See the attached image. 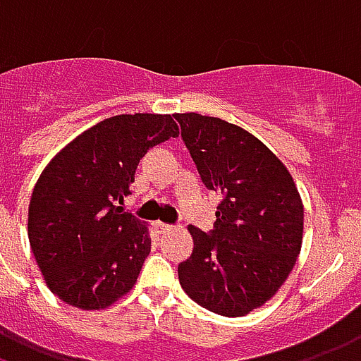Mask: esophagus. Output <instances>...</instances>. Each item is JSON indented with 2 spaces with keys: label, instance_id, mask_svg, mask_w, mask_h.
<instances>
[{
  "label": "esophagus",
  "instance_id": "1",
  "mask_svg": "<svg viewBox=\"0 0 361 361\" xmlns=\"http://www.w3.org/2000/svg\"><path fill=\"white\" fill-rule=\"evenodd\" d=\"M157 229H159V233H168V231H172L173 226L164 224V221H157Z\"/></svg>",
  "mask_w": 361,
  "mask_h": 361
}]
</instances>
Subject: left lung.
<instances>
[{
	"mask_svg": "<svg viewBox=\"0 0 361 361\" xmlns=\"http://www.w3.org/2000/svg\"><path fill=\"white\" fill-rule=\"evenodd\" d=\"M202 183L221 195L212 231L189 226L183 290L214 314L245 316L276 295L302 247L304 207L281 160L247 130L214 116L173 114Z\"/></svg>",
	"mask_w": 361,
	"mask_h": 361,
	"instance_id": "left-lung-1",
	"label": "left lung"
}]
</instances>
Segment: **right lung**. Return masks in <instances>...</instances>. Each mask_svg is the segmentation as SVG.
Returning <instances> with one entry per match:
<instances>
[{
  "instance_id": "obj_1",
  "label": "right lung",
  "mask_w": 361,
  "mask_h": 361,
  "mask_svg": "<svg viewBox=\"0 0 361 361\" xmlns=\"http://www.w3.org/2000/svg\"><path fill=\"white\" fill-rule=\"evenodd\" d=\"M178 135L172 114H118L80 133L45 166L32 191L28 239L63 302L103 310L132 290L151 237L118 204L147 151Z\"/></svg>"
}]
</instances>
